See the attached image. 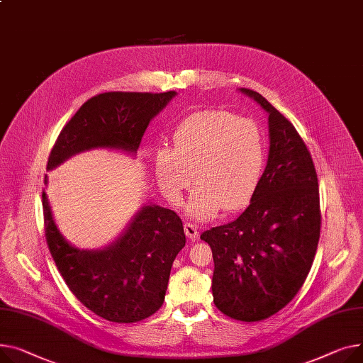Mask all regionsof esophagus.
Instances as JSON below:
<instances>
[{
    "instance_id": "obj_1",
    "label": "esophagus",
    "mask_w": 363,
    "mask_h": 363,
    "mask_svg": "<svg viewBox=\"0 0 363 363\" xmlns=\"http://www.w3.org/2000/svg\"><path fill=\"white\" fill-rule=\"evenodd\" d=\"M184 230H185V235L191 239V240H196L199 238V230H197V226L192 225V223H185L184 225Z\"/></svg>"
}]
</instances>
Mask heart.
Wrapping results in <instances>:
<instances>
[{"mask_svg":"<svg viewBox=\"0 0 363 363\" xmlns=\"http://www.w3.org/2000/svg\"><path fill=\"white\" fill-rule=\"evenodd\" d=\"M265 160V137L252 119L226 111L191 115L174 133V149H160L155 172L164 199L179 206L196 181L186 210L207 220L242 207L252 196Z\"/></svg>","mask_w":363,"mask_h":363,"instance_id":"b5f03b06","label":"heart"}]
</instances>
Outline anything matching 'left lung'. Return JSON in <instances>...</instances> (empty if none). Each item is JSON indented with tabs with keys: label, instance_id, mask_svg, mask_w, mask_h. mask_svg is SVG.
Returning a JSON list of instances; mask_svg holds the SVG:
<instances>
[{
	"label": "left lung",
	"instance_id": "1",
	"mask_svg": "<svg viewBox=\"0 0 363 363\" xmlns=\"http://www.w3.org/2000/svg\"><path fill=\"white\" fill-rule=\"evenodd\" d=\"M239 91L269 113L267 164L244 213L200 238L213 252L214 305L252 323L299 292L317 252L321 213L315 166L296 128L259 93Z\"/></svg>",
	"mask_w": 363,
	"mask_h": 363
}]
</instances>
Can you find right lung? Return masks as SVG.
<instances>
[{"label":"right lung","mask_w":363,"mask_h":363,"mask_svg":"<svg viewBox=\"0 0 363 363\" xmlns=\"http://www.w3.org/2000/svg\"><path fill=\"white\" fill-rule=\"evenodd\" d=\"M177 91H109L93 96L60 133L48 171L82 152L111 149L135 155L150 121ZM48 184V177H45ZM45 236L69 291L96 315L130 324L162 306L175 257L185 247L179 216L156 204L143 206L125 230L102 250H80L60 232L46 192Z\"/></svg>","instance_id":"1"}]
</instances>
